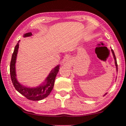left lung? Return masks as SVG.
<instances>
[{
    "mask_svg": "<svg viewBox=\"0 0 126 126\" xmlns=\"http://www.w3.org/2000/svg\"><path fill=\"white\" fill-rule=\"evenodd\" d=\"M111 51L112 52V54L113 55V57H114V61H115V65H116V69H117V71H118V65H117V60H116V56H115V54H114V53L113 52V49H111ZM107 94V93L106 94H104V96L105 95Z\"/></svg>",
    "mask_w": 126,
    "mask_h": 126,
    "instance_id": "1",
    "label": "left lung"
}]
</instances>
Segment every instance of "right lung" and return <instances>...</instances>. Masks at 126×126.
Listing matches in <instances>:
<instances>
[{"mask_svg":"<svg viewBox=\"0 0 126 126\" xmlns=\"http://www.w3.org/2000/svg\"><path fill=\"white\" fill-rule=\"evenodd\" d=\"M31 35H32V34L31 32H29L24 34L23 37H27ZM19 40L15 47L10 64V74L13 84L16 90L27 99L31 101H40L47 97L52 91L55 77L59 69V65H57L50 71L45 80L46 82L43 83V84H41L39 87L35 88H28L23 86L17 80L16 71V63L19 48Z\"/></svg>","mask_w":126,"mask_h":126,"instance_id":"add662e5","label":"right lung"}]
</instances>
